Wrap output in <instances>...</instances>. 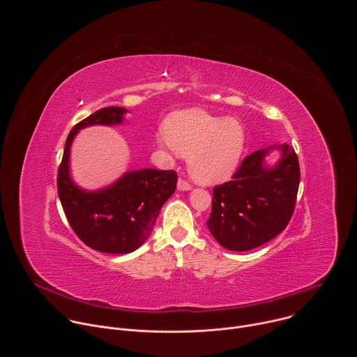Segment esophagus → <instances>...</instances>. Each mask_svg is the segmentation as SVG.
Returning <instances> with one entry per match:
<instances>
[{"instance_id":"obj_1","label":"esophagus","mask_w":357,"mask_h":357,"mask_svg":"<svg viewBox=\"0 0 357 357\" xmlns=\"http://www.w3.org/2000/svg\"><path fill=\"white\" fill-rule=\"evenodd\" d=\"M190 189H192V185H190L189 182H186V181H183V179H179V181H178V190L185 192V190H190Z\"/></svg>"}]
</instances>
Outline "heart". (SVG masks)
Returning <instances> with one entry per match:
<instances>
[{
  "label": "heart",
  "instance_id": "obj_1",
  "mask_svg": "<svg viewBox=\"0 0 357 357\" xmlns=\"http://www.w3.org/2000/svg\"><path fill=\"white\" fill-rule=\"evenodd\" d=\"M158 142L174 154L188 157L190 175L205 185L227 181L241 160L245 131L233 117H218L202 109L172 113Z\"/></svg>",
  "mask_w": 357,
  "mask_h": 357
}]
</instances>
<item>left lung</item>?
Wrapping results in <instances>:
<instances>
[{"mask_svg":"<svg viewBox=\"0 0 357 357\" xmlns=\"http://www.w3.org/2000/svg\"><path fill=\"white\" fill-rule=\"evenodd\" d=\"M280 151L273 165L266 157ZM299 186V162L292 146L275 144L245 157L231 181L213 189L206 222L216 241L231 251L256 248L288 225Z\"/></svg>","mask_w":357,"mask_h":357,"instance_id":"8db88e82","label":"left lung"}]
</instances>
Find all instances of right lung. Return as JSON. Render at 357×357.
<instances>
[{"mask_svg": "<svg viewBox=\"0 0 357 357\" xmlns=\"http://www.w3.org/2000/svg\"><path fill=\"white\" fill-rule=\"evenodd\" d=\"M127 113L123 107H105L76 124L68 135L58 172L59 199L73 231L90 248L109 254H127L145 243L178 182L174 171L144 168L128 171L96 190L75 183L70 148L77 132L91 126H120Z\"/></svg>", "mask_w": 357, "mask_h": 357, "instance_id": "right-lung-1", "label": "right lung"}]
</instances>
